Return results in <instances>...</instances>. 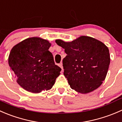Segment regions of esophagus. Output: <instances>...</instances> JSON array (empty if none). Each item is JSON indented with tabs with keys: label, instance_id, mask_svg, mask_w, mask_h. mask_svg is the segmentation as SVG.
<instances>
[{
	"label": "esophagus",
	"instance_id": "obj_1",
	"mask_svg": "<svg viewBox=\"0 0 122 122\" xmlns=\"http://www.w3.org/2000/svg\"><path fill=\"white\" fill-rule=\"evenodd\" d=\"M59 66L61 67V69H62V70L63 69V64H62V63H61L59 64Z\"/></svg>",
	"mask_w": 122,
	"mask_h": 122
}]
</instances>
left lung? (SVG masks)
Instances as JSON below:
<instances>
[{"instance_id":"8db88e82","label":"left lung","mask_w":122,"mask_h":122,"mask_svg":"<svg viewBox=\"0 0 122 122\" xmlns=\"http://www.w3.org/2000/svg\"><path fill=\"white\" fill-rule=\"evenodd\" d=\"M65 49L64 75L71 88L86 94L98 88L107 75L110 58L108 47L95 38L81 36L72 42L56 40Z\"/></svg>"}]
</instances>
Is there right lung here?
<instances>
[{
    "mask_svg": "<svg viewBox=\"0 0 122 122\" xmlns=\"http://www.w3.org/2000/svg\"><path fill=\"white\" fill-rule=\"evenodd\" d=\"M51 44L38 37H32L15 45L8 59L16 82L29 92L38 93L52 88L61 68L55 65Z\"/></svg>",
    "mask_w": 122,
    "mask_h": 122,
    "instance_id": "obj_1",
    "label": "right lung"
}]
</instances>
